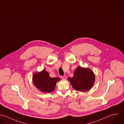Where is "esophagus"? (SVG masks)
I'll return each instance as SVG.
<instances>
[{
    "mask_svg": "<svg viewBox=\"0 0 124 124\" xmlns=\"http://www.w3.org/2000/svg\"><path fill=\"white\" fill-rule=\"evenodd\" d=\"M61 78L63 79V80H66L67 79V77L66 76H62Z\"/></svg>",
    "mask_w": 124,
    "mask_h": 124,
    "instance_id": "esophagus-1",
    "label": "esophagus"
}]
</instances>
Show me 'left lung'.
I'll return each instance as SVG.
<instances>
[{"label": "left lung", "instance_id": "left-lung-1", "mask_svg": "<svg viewBox=\"0 0 124 124\" xmlns=\"http://www.w3.org/2000/svg\"><path fill=\"white\" fill-rule=\"evenodd\" d=\"M95 76L90 68L78 66L75 70L72 77L68 78L74 90L81 92L89 91L94 85Z\"/></svg>", "mask_w": 124, "mask_h": 124}]
</instances>
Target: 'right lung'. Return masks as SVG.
<instances>
[{
	"label": "right lung",
	"instance_id": "1",
	"mask_svg": "<svg viewBox=\"0 0 124 124\" xmlns=\"http://www.w3.org/2000/svg\"><path fill=\"white\" fill-rule=\"evenodd\" d=\"M60 80L59 77H51L45 70L34 72L32 76V83L34 86L42 93H51L55 88L57 82Z\"/></svg>",
	"mask_w": 124,
	"mask_h": 124
}]
</instances>
